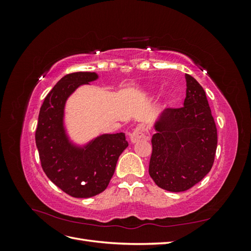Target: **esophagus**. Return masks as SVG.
Instances as JSON below:
<instances>
[{"mask_svg": "<svg viewBox=\"0 0 251 251\" xmlns=\"http://www.w3.org/2000/svg\"><path fill=\"white\" fill-rule=\"evenodd\" d=\"M150 138L151 135L146 125H139L136 126L130 136V140L132 143H136L140 140H150Z\"/></svg>", "mask_w": 251, "mask_h": 251, "instance_id": "1", "label": "esophagus"}]
</instances>
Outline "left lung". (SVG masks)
I'll return each mask as SVG.
<instances>
[{"mask_svg":"<svg viewBox=\"0 0 251 251\" xmlns=\"http://www.w3.org/2000/svg\"><path fill=\"white\" fill-rule=\"evenodd\" d=\"M183 107L165 109L155 124L149 174L165 191L185 192L212 168L218 143L217 127L204 89L185 74Z\"/></svg>","mask_w":251,"mask_h":251,"instance_id":"obj_1","label":"left lung"}]
</instances>
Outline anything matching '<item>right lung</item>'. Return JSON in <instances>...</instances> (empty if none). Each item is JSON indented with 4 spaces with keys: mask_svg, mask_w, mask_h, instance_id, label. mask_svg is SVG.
I'll return each mask as SVG.
<instances>
[{
    "mask_svg": "<svg viewBox=\"0 0 251 251\" xmlns=\"http://www.w3.org/2000/svg\"><path fill=\"white\" fill-rule=\"evenodd\" d=\"M98 78L94 72L67 74L45 97L35 131L42 168L57 187L74 198H90L103 192L127 148L125 133L103 134L83 148L73 144L64 126L66 101L81 85Z\"/></svg>",
    "mask_w": 251,
    "mask_h": 251,
    "instance_id": "obj_1",
    "label": "right lung"
}]
</instances>
